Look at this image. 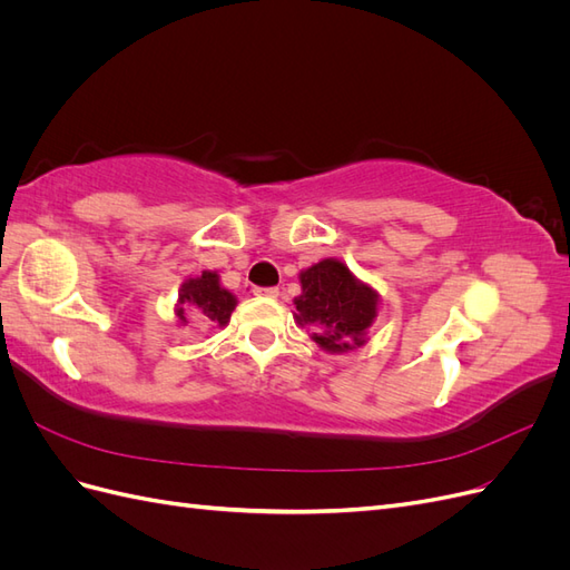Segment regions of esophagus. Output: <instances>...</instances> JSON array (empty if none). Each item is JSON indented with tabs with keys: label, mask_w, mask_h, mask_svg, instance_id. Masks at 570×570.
I'll return each mask as SVG.
<instances>
[{
	"label": "esophagus",
	"mask_w": 570,
	"mask_h": 570,
	"mask_svg": "<svg viewBox=\"0 0 570 570\" xmlns=\"http://www.w3.org/2000/svg\"><path fill=\"white\" fill-rule=\"evenodd\" d=\"M254 295H258V297H271V299H275L281 295L278 292V287H256L254 289Z\"/></svg>",
	"instance_id": "1"
}]
</instances>
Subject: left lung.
<instances>
[{"label":"left lung","instance_id":"1","mask_svg":"<svg viewBox=\"0 0 570 570\" xmlns=\"http://www.w3.org/2000/svg\"><path fill=\"white\" fill-rule=\"evenodd\" d=\"M302 295L297 323L314 325V342L325 352H347L364 344V335L377 316V292L358 283L337 258H323L299 273Z\"/></svg>","mask_w":570,"mask_h":570}]
</instances>
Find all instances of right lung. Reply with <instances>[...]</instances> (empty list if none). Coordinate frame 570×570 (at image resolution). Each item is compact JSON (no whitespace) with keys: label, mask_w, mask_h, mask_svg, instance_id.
Wrapping results in <instances>:
<instances>
[{"label":"right lung","mask_w":570,"mask_h":570,"mask_svg":"<svg viewBox=\"0 0 570 570\" xmlns=\"http://www.w3.org/2000/svg\"><path fill=\"white\" fill-rule=\"evenodd\" d=\"M178 302H180V306L176 314H178L180 323H187L185 308L193 306L218 325H226L230 321V314L235 312V304H237L233 292L220 287L218 275L214 271H204L199 278H189L187 283H183Z\"/></svg>","instance_id":"1"}]
</instances>
